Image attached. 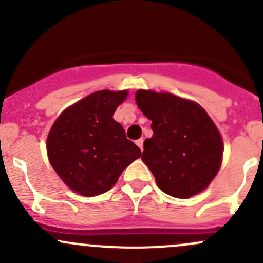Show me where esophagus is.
<instances>
[{"label": "esophagus", "instance_id": "obj_1", "mask_svg": "<svg viewBox=\"0 0 263 263\" xmlns=\"http://www.w3.org/2000/svg\"><path fill=\"white\" fill-rule=\"evenodd\" d=\"M136 145H137V146H139L140 148H141V151L144 150V139L136 140Z\"/></svg>", "mask_w": 263, "mask_h": 263}]
</instances>
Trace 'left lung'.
<instances>
[{"label": "left lung", "mask_w": 263, "mask_h": 263, "mask_svg": "<svg viewBox=\"0 0 263 263\" xmlns=\"http://www.w3.org/2000/svg\"><path fill=\"white\" fill-rule=\"evenodd\" d=\"M136 103L151 121L142 161L163 192L188 198L205 190L219 172L222 141L208 113L169 92L139 90Z\"/></svg>", "instance_id": "8db88e82"}]
</instances>
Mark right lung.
Masks as SVG:
<instances>
[{"instance_id": "add662e5", "label": "right lung", "mask_w": 263, "mask_h": 263, "mask_svg": "<svg viewBox=\"0 0 263 263\" xmlns=\"http://www.w3.org/2000/svg\"><path fill=\"white\" fill-rule=\"evenodd\" d=\"M127 91L102 90L71 105L50 128L47 151L53 169L72 191L97 196L115 185L122 172L141 156L113 119Z\"/></svg>"}]
</instances>
